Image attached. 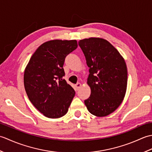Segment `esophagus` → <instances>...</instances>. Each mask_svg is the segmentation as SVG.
Wrapping results in <instances>:
<instances>
[{
	"instance_id": "34e87169",
	"label": "esophagus",
	"mask_w": 152,
	"mask_h": 152,
	"mask_svg": "<svg viewBox=\"0 0 152 152\" xmlns=\"http://www.w3.org/2000/svg\"><path fill=\"white\" fill-rule=\"evenodd\" d=\"M81 86H82V83H76V84L75 85V88H76V89L77 90H78L80 88V87H81Z\"/></svg>"
}]
</instances>
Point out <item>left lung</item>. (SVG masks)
I'll return each instance as SVG.
<instances>
[{
  "instance_id": "left-lung-1",
  "label": "left lung",
  "mask_w": 152,
  "mask_h": 152,
  "mask_svg": "<svg viewBox=\"0 0 152 152\" xmlns=\"http://www.w3.org/2000/svg\"><path fill=\"white\" fill-rule=\"evenodd\" d=\"M80 47L89 68L88 84L91 95L84 101L88 111L97 117L114 112L121 104L127 85V69L119 51L106 40H80Z\"/></svg>"
}]
</instances>
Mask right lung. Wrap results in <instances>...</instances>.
I'll list each match as a JSON object with an SVG mask.
<instances>
[{
	"mask_svg": "<svg viewBox=\"0 0 152 152\" xmlns=\"http://www.w3.org/2000/svg\"><path fill=\"white\" fill-rule=\"evenodd\" d=\"M77 47L76 40L48 41L38 48L25 68V91L34 107L47 118L65 115L75 95L63 77L65 57Z\"/></svg>",
	"mask_w": 152,
	"mask_h": 152,
	"instance_id": "obj_1",
	"label": "right lung"
}]
</instances>
